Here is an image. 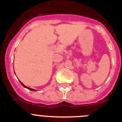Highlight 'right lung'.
<instances>
[{
  "mask_svg": "<svg viewBox=\"0 0 122 122\" xmlns=\"http://www.w3.org/2000/svg\"><path fill=\"white\" fill-rule=\"evenodd\" d=\"M20 83L21 84H22V85L23 86H24L25 88H27V89H30V90H31V91H36L35 89H31V88H28V87H27V86H25L23 84V83H22V82H20Z\"/></svg>",
  "mask_w": 122,
  "mask_h": 122,
  "instance_id": "obj_1",
  "label": "right lung"
}]
</instances>
